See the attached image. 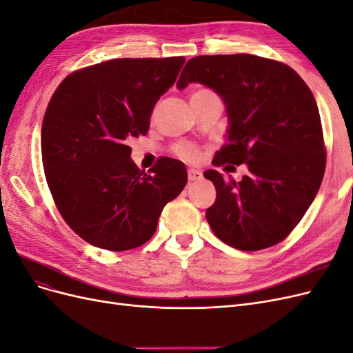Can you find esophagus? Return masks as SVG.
I'll use <instances>...</instances> for the list:
<instances>
[{
  "label": "esophagus",
  "instance_id": "1",
  "mask_svg": "<svg viewBox=\"0 0 353 353\" xmlns=\"http://www.w3.org/2000/svg\"><path fill=\"white\" fill-rule=\"evenodd\" d=\"M203 178V174L197 169H188V181L190 183H196V181H200Z\"/></svg>",
  "mask_w": 353,
  "mask_h": 353
}]
</instances>
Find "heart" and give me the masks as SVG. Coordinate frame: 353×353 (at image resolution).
<instances>
[{"label":"heart","mask_w":353,"mask_h":353,"mask_svg":"<svg viewBox=\"0 0 353 353\" xmlns=\"http://www.w3.org/2000/svg\"><path fill=\"white\" fill-rule=\"evenodd\" d=\"M205 94H213V92H210L209 90H197L191 94V97H194V95H205ZM175 153L179 157H183L184 160H188V162H196V160H199L201 156L200 148L193 144H179L175 147Z\"/></svg>","instance_id":"b5f03b06"}]
</instances>
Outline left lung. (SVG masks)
<instances>
[{
    "label": "left lung",
    "mask_w": 353,
    "mask_h": 353,
    "mask_svg": "<svg viewBox=\"0 0 353 353\" xmlns=\"http://www.w3.org/2000/svg\"><path fill=\"white\" fill-rule=\"evenodd\" d=\"M200 82L227 105V143L212 163H245L240 183L209 169L216 188L206 210L215 236L254 252L283 241L314 201L325 170L321 117L314 94L284 63L252 54L188 60L176 87Z\"/></svg>",
    "instance_id": "1"
}]
</instances>
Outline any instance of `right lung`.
I'll list each match as a JSON object with an SVG mask.
<instances>
[{"mask_svg":"<svg viewBox=\"0 0 353 353\" xmlns=\"http://www.w3.org/2000/svg\"><path fill=\"white\" fill-rule=\"evenodd\" d=\"M184 57L114 59L65 78L41 130L42 165L68 225L95 248H140L160 213L187 184L183 162L160 157L150 174L131 159V138L145 135L154 104Z\"/></svg>","mask_w":353,"mask_h":353,"instance_id":"right-lung-1","label":"right lung"}]
</instances>
